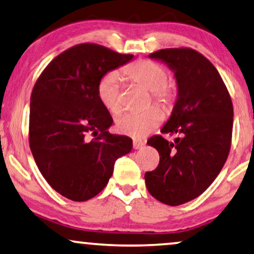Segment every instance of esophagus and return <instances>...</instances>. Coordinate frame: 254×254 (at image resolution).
<instances>
[{
    "label": "esophagus",
    "mask_w": 254,
    "mask_h": 254,
    "mask_svg": "<svg viewBox=\"0 0 254 254\" xmlns=\"http://www.w3.org/2000/svg\"><path fill=\"white\" fill-rule=\"evenodd\" d=\"M144 145V142L141 141V140H134L133 141V148L135 150H137V149H141L142 147Z\"/></svg>",
    "instance_id": "esophagus-1"
}]
</instances>
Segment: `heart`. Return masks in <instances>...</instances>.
Wrapping results in <instances>:
<instances>
[{
  "instance_id": "obj_1",
  "label": "heart",
  "mask_w": 254,
  "mask_h": 254,
  "mask_svg": "<svg viewBox=\"0 0 254 254\" xmlns=\"http://www.w3.org/2000/svg\"><path fill=\"white\" fill-rule=\"evenodd\" d=\"M121 76L150 91L152 100L163 109L171 106L175 92L168 84V70L162 64L151 60H140L121 69ZM120 84L119 72L111 71L103 76L97 85L98 100L110 113H118L121 109ZM162 119L161 111L156 107H148L140 112L123 113L118 117L116 128L120 134L138 138L154 130Z\"/></svg>"
}]
</instances>
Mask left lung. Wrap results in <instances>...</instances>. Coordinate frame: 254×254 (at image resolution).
<instances>
[{"mask_svg":"<svg viewBox=\"0 0 254 254\" xmlns=\"http://www.w3.org/2000/svg\"><path fill=\"white\" fill-rule=\"evenodd\" d=\"M149 58L175 72L177 100L161 131L178 137L175 142L161 135L149 138L159 164L145 172V185L155 199L179 206L202 194L223 168L230 151L234 107L217 69L199 52L165 48Z\"/></svg>","mask_w":254,"mask_h":254,"instance_id":"obj_1","label":"left lung"}]
</instances>
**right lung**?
Listing matches in <instances>:
<instances>
[{"label": "right lung", "mask_w": 254, "mask_h": 254, "mask_svg": "<svg viewBox=\"0 0 254 254\" xmlns=\"http://www.w3.org/2000/svg\"><path fill=\"white\" fill-rule=\"evenodd\" d=\"M133 58L100 45H76L53 59L34 84L31 151L46 182L69 200L102 192L114 163L133 148L130 137L110 134L113 119L97 97L103 76ZM89 133L97 137L89 140Z\"/></svg>", "instance_id": "obj_1"}]
</instances>
